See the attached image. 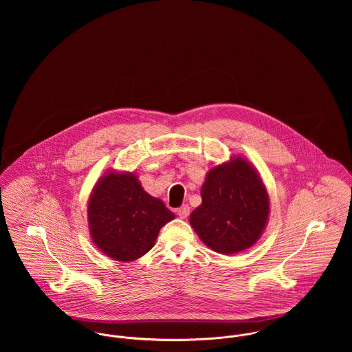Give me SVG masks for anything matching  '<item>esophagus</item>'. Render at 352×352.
<instances>
[{"mask_svg":"<svg viewBox=\"0 0 352 352\" xmlns=\"http://www.w3.org/2000/svg\"><path fill=\"white\" fill-rule=\"evenodd\" d=\"M176 212H177V215L180 217V218H187L188 215H190V207H188V204H183L180 208H177L176 210Z\"/></svg>","mask_w":352,"mask_h":352,"instance_id":"34e87169","label":"esophagus"}]
</instances>
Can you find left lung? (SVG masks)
Here are the masks:
<instances>
[{
  "mask_svg": "<svg viewBox=\"0 0 352 352\" xmlns=\"http://www.w3.org/2000/svg\"><path fill=\"white\" fill-rule=\"evenodd\" d=\"M201 204L190 223L212 251L232 254L248 250L260 237L270 203L264 184L243 158L212 168L201 186Z\"/></svg>",
  "mask_w": 352,
  "mask_h": 352,
  "instance_id": "obj_1",
  "label": "left lung"
}]
</instances>
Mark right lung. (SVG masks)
I'll list each match as a JSON object with an SVG mask.
<instances>
[{
  "label": "right lung",
  "instance_id": "add662e5",
  "mask_svg": "<svg viewBox=\"0 0 352 352\" xmlns=\"http://www.w3.org/2000/svg\"><path fill=\"white\" fill-rule=\"evenodd\" d=\"M175 214L146 194L133 173L101 177L88 204L96 247L119 261H133L151 251L160 229Z\"/></svg>",
  "mask_w": 352,
  "mask_h": 352
}]
</instances>
